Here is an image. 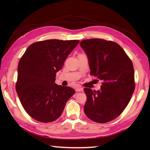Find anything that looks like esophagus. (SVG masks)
Listing matches in <instances>:
<instances>
[{
  "label": "esophagus",
  "mask_w": 150,
  "mask_h": 150,
  "mask_svg": "<svg viewBox=\"0 0 150 150\" xmlns=\"http://www.w3.org/2000/svg\"><path fill=\"white\" fill-rule=\"evenodd\" d=\"M83 90V88H81V87H77L76 88V91H82Z\"/></svg>",
  "instance_id": "34e87169"
}]
</instances>
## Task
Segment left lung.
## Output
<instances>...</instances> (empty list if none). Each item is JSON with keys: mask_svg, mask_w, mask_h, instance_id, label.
<instances>
[{"mask_svg": "<svg viewBox=\"0 0 150 150\" xmlns=\"http://www.w3.org/2000/svg\"><path fill=\"white\" fill-rule=\"evenodd\" d=\"M90 75L103 82L100 90L84 88V113L89 119L106 123L122 113L135 90L134 69L124 50L116 42L100 39L82 40Z\"/></svg>", "mask_w": 150, "mask_h": 150, "instance_id": "8db88e82", "label": "left lung"}]
</instances>
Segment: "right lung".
Instances as JSON below:
<instances>
[{
	"instance_id": "1",
	"label": "right lung",
	"mask_w": 150,
	"mask_h": 150,
	"mask_svg": "<svg viewBox=\"0 0 150 150\" xmlns=\"http://www.w3.org/2000/svg\"><path fill=\"white\" fill-rule=\"evenodd\" d=\"M78 40H46L28 47L18 65L16 91L29 115L41 122H50L61 115L75 90L55 83L56 73Z\"/></svg>"
}]
</instances>
